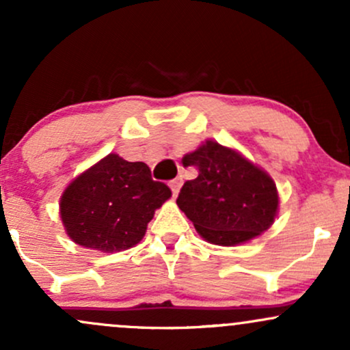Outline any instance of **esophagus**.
Masks as SVG:
<instances>
[{"label":"esophagus","mask_w":350,"mask_h":350,"mask_svg":"<svg viewBox=\"0 0 350 350\" xmlns=\"http://www.w3.org/2000/svg\"><path fill=\"white\" fill-rule=\"evenodd\" d=\"M180 184H183V178H176V179H172L171 183H170V187H171L172 194H174V196H178V192H179V189H180Z\"/></svg>","instance_id":"34e87169"}]
</instances>
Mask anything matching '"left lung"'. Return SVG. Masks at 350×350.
Here are the masks:
<instances>
[{
	"label": "left lung",
	"instance_id": "8db88e82",
	"mask_svg": "<svg viewBox=\"0 0 350 350\" xmlns=\"http://www.w3.org/2000/svg\"><path fill=\"white\" fill-rule=\"evenodd\" d=\"M183 164L199 174L184 183L176 204L206 242L235 247L273 226L280 207L275 180L242 152L206 139Z\"/></svg>",
	"mask_w": 350,
	"mask_h": 350
}]
</instances>
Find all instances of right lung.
I'll list each match as a JSON object with an SVG mask.
<instances>
[{"mask_svg":"<svg viewBox=\"0 0 350 350\" xmlns=\"http://www.w3.org/2000/svg\"><path fill=\"white\" fill-rule=\"evenodd\" d=\"M170 198L171 189L152 180L148 164L110 152L64 189L59 214L72 242L115 253L142 242L154 211Z\"/></svg>","mask_w":350,"mask_h":350,"instance_id":"obj_1","label":"right lung"}]
</instances>
